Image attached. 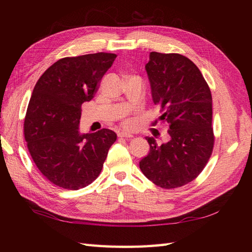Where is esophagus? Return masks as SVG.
I'll return each instance as SVG.
<instances>
[{"label": "esophagus", "instance_id": "34e87169", "mask_svg": "<svg viewBox=\"0 0 252 252\" xmlns=\"http://www.w3.org/2000/svg\"><path fill=\"white\" fill-rule=\"evenodd\" d=\"M118 135H119V138H126V139L132 138V134L127 133V132H119Z\"/></svg>", "mask_w": 252, "mask_h": 252}]
</instances>
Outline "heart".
<instances>
[{
  "label": "heart",
  "mask_w": 252,
  "mask_h": 252,
  "mask_svg": "<svg viewBox=\"0 0 252 252\" xmlns=\"http://www.w3.org/2000/svg\"><path fill=\"white\" fill-rule=\"evenodd\" d=\"M132 126H133V122H132V121L127 120V121H124V122H123V127H124V128L129 129V128H131Z\"/></svg>",
  "instance_id": "heart-1"
}]
</instances>
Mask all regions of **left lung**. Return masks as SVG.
<instances>
[{
  "label": "left lung",
  "instance_id": "obj_1",
  "mask_svg": "<svg viewBox=\"0 0 252 252\" xmlns=\"http://www.w3.org/2000/svg\"><path fill=\"white\" fill-rule=\"evenodd\" d=\"M145 68L152 100L161 108L159 120L169 125L170 140L158 146L146 136L150 151L140 168L158 187H182L203 171L212 154L210 88L192 61L179 53L152 51Z\"/></svg>",
  "mask_w": 252,
  "mask_h": 252
}]
</instances>
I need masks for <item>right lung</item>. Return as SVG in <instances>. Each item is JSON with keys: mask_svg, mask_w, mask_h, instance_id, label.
<instances>
[{"mask_svg": "<svg viewBox=\"0 0 252 252\" xmlns=\"http://www.w3.org/2000/svg\"><path fill=\"white\" fill-rule=\"evenodd\" d=\"M116 58L106 52L63 58L36 82L24 121V136L37 169L52 184L78 190L101 173L117 134L105 128L81 134V106L93 100Z\"/></svg>", "mask_w": 252, "mask_h": 252, "instance_id": "add662e5", "label": "right lung"}]
</instances>
